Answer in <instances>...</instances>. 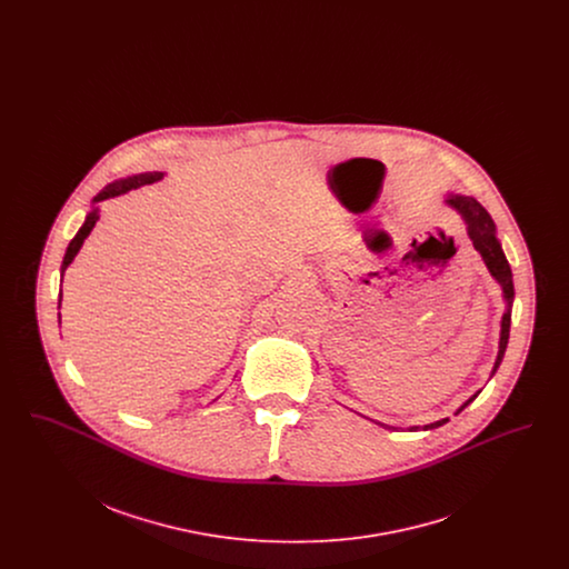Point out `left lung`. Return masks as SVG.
<instances>
[{
    "label": "left lung",
    "mask_w": 569,
    "mask_h": 569,
    "mask_svg": "<svg viewBox=\"0 0 569 569\" xmlns=\"http://www.w3.org/2000/svg\"><path fill=\"white\" fill-rule=\"evenodd\" d=\"M446 204L452 207L465 221L467 226V234L471 239V243L476 247V251L482 256L485 264H487L488 272L495 277V281L501 286V292H503V300H506V311H503V318H501V332H499V352H497V360H495V367H492V373L490 378L495 376V371L499 369L501 360H503V353L508 348V339H510V322H512V302H515V281H512V269L508 264V258L501 249V243L497 239V228H495V221L492 217L488 216L487 209L471 196H460V193H448L446 196ZM480 395V390L469 397L462 406L457 409V413H460L465 407L469 406L476 397ZM448 418H441L437 422L431 425H425L422 431H431L437 429L441 425H446ZM379 427L383 429H392L388 425H381ZM409 431H420V427H411Z\"/></svg>",
    "instance_id": "8db88e82"
}]
</instances>
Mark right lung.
Wrapping results in <instances>:
<instances>
[{
  "mask_svg": "<svg viewBox=\"0 0 569 569\" xmlns=\"http://www.w3.org/2000/svg\"><path fill=\"white\" fill-rule=\"evenodd\" d=\"M163 172H140V174H132V177H126V179H117L109 183L104 190L100 191L96 198H93V209L84 217V223L81 226V230L77 232V237L70 241L68 249H66V256H63V262H61V279H63V272L72 264V260L77 258V253L81 251L84 239L89 237V232L93 230L96 221L100 219V209L96 207L98 202L107 200V198H114V196H121V193H128L130 190H138L142 186H151V183H158L162 181ZM59 305H61V290H59ZM61 318V316H59ZM61 322V320H59Z\"/></svg>",
  "mask_w": 569,
  "mask_h": 569,
  "instance_id": "1",
  "label": "right lung"
}]
</instances>
